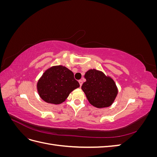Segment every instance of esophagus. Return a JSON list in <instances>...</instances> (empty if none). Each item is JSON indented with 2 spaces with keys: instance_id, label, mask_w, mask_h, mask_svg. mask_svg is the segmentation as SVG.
<instances>
[{
  "instance_id": "34e87169",
  "label": "esophagus",
  "mask_w": 157,
  "mask_h": 157,
  "mask_svg": "<svg viewBox=\"0 0 157 157\" xmlns=\"http://www.w3.org/2000/svg\"><path fill=\"white\" fill-rule=\"evenodd\" d=\"M78 82H79V84H80V86H81L82 85V80H78Z\"/></svg>"
}]
</instances>
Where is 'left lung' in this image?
Masks as SVG:
<instances>
[{"mask_svg": "<svg viewBox=\"0 0 157 157\" xmlns=\"http://www.w3.org/2000/svg\"><path fill=\"white\" fill-rule=\"evenodd\" d=\"M84 78L86 80L81 88L89 103L97 108L111 106L118 94V88L114 80L95 69L88 70Z\"/></svg>", "mask_w": 157, "mask_h": 157, "instance_id": "left-lung-1", "label": "left lung"}]
</instances>
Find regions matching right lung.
<instances>
[{"label":"right lung","mask_w":157,"mask_h":157,"mask_svg":"<svg viewBox=\"0 0 157 157\" xmlns=\"http://www.w3.org/2000/svg\"><path fill=\"white\" fill-rule=\"evenodd\" d=\"M80 86L73 73L63 65L52 66L44 71L36 84L37 92L45 102L58 105Z\"/></svg>","instance_id":"right-lung-1"}]
</instances>
